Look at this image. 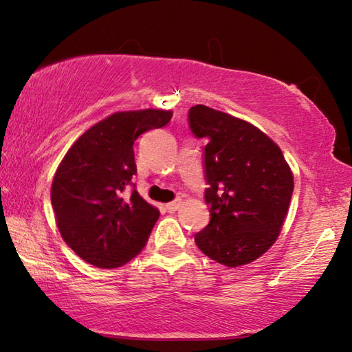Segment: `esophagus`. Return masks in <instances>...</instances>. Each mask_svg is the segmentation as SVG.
<instances>
[{
  "label": "esophagus",
  "instance_id": "obj_1",
  "mask_svg": "<svg viewBox=\"0 0 352 352\" xmlns=\"http://www.w3.org/2000/svg\"><path fill=\"white\" fill-rule=\"evenodd\" d=\"M182 199H175V201H172L169 204H166V208L169 210V212H175V210H178L182 207Z\"/></svg>",
  "mask_w": 352,
  "mask_h": 352
}]
</instances>
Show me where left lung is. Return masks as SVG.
<instances>
[{"mask_svg":"<svg viewBox=\"0 0 352 352\" xmlns=\"http://www.w3.org/2000/svg\"><path fill=\"white\" fill-rule=\"evenodd\" d=\"M188 123L197 139H207L210 223L194 242L223 265L250 264L280 235L294 191L291 167L280 146L245 120L199 104Z\"/></svg>","mask_w":352,"mask_h":352,"instance_id":"1","label":"left lung"}]
</instances>
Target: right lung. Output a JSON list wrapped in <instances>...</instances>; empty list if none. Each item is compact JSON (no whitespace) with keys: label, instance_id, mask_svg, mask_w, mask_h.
I'll return each instance as SVG.
<instances>
[{"label":"right lung","instance_id":"obj_1","mask_svg":"<svg viewBox=\"0 0 352 352\" xmlns=\"http://www.w3.org/2000/svg\"><path fill=\"white\" fill-rule=\"evenodd\" d=\"M170 118V110L160 109L112 113L85 131L63 158L52 182V207L63 240L88 264L115 269L146 245L160 210L135 191L133 145Z\"/></svg>","mask_w":352,"mask_h":352}]
</instances>
